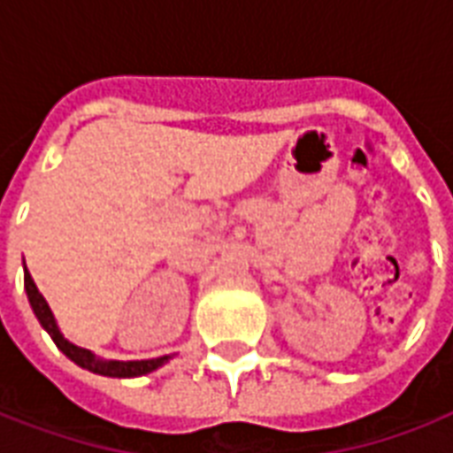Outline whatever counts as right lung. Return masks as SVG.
Segmentation results:
<instances>
[{"label":"right lung","mask_w":453,"mask_h":453,"mask_svg":"<svg viewBox=\"0 0 453 453\" xmlns=\"http://www.w3.org/2000/svg\"><path fill=\"white\" fill-rule=\"evenodd\" d=\"M26 293L27 300H30V307H33L35 317L42 324V328L51 335V340L56 342V347L61 349L70 361H75L77 366H82V369L92 371V373H99V376H108V378H136V376H146L150 371H156L157 366H163L165 361L170 359V357H157V359H142V361H106L99 359L96 354L89 352V349H84V347L73 345L70 340L63 338L61 328L56 324L54 314L49 310L47 300L42 297V293L35 286L33 276L26 269Z\"/></svg>","instance_id":"right-lung-1"}]
</instances>
